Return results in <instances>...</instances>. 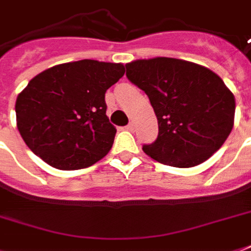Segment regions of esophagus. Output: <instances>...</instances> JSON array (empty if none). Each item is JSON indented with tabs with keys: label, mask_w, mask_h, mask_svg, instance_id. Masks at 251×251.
I'll list each match as a JSON object with an SVG mask.
<instances>
[{
	"label": "esophagus",
	"mask_w": 251,
	"mask_h": 251,
	"mask_svg": "<svg viewBox=\"0 0 251 251\" xmlns=\"http://www.w3.org/2000/svg\"><path fill=\"white\" fill-rule=\"evenodd\" d=\"M126 128H127L128 131H133V129H135V124H133V123H129Z\"/></svg>",
	"instance_id": "34e87169"
}]
</instances>
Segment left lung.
<instances>
[{
    "instance_id": "obj_1",
    "label": "left lung",
    "mask_w": 251,
    "mask_h": 251,
    "mask_svg": "<svg viewBox=\"0 0 251 251\" xmlns=\"http://www.w3.org/2000/svg\"><path fill=\"white\" fill-rule=\"evenodd\" d=\"M158 118L156 140L143 151L159 163L187 168L207 160L231 132L235 100L222 78L198 64L170 57L126 64Z\"/></svg>"
}]
</instances>
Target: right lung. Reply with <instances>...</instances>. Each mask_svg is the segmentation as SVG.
Returning a JSON list of instances; mask_svg holds the SVG:
<instances>
[{
	"mask_svg": "<svg viewBox=\"0 0 251 251\" xmlns=\"http://www.w3.org/2000/svg\"><path fill=\"white\" fill-rule=\"evenodd\" d=\"M124 72L123 64L80 60L33 77L16 101L17 128L32 152L67 171L104 158L116 135L105 92Z\"/></svg>",
	"mask_w": 251,
	"mask_h": 251,
	"instance_id": "obj_1",
	"label": "right lung"
}]
</instances>
